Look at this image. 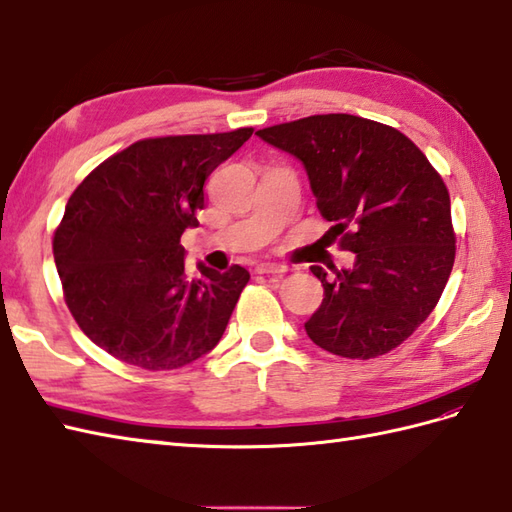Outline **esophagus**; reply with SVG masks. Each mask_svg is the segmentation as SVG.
I'll use <instances>...</instances> for the list:
<instances>
[{"instance_id":"obj_1","label":"esophagus","mask_w":512,"mask_h":512,"mask_svg":"<svg viewBox=\"0 0 512 512\" xmlns=\"http://www.w3.org/2000/svg\"><path fill=\"white\" fill-rule=\"evenodd\" d=\"M255 270H257V275H281V273H286V266L264 262V264H257Z\"/></svg>"}]
</instances>
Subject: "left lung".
<instances>
[{
    "mask_svg": "<svg viewBox=\"0 0 512 512\" xmlns=\"http://www.w3.org/2000/svg\"><path fill=\"white\" fill-rule=\"evenodd\" d=\"M257 136L303 162L339 248L356 253L352 270L310 266L325 290L306 323L312 343L358 361L396 350L438 306L455 262L442 176L396 127L352 114H314Z\"/></svg>",
    "mask_w": 512,
    "mask_h": 512,
    "instance_id": "1",
    "label": "left lung"
}]
</instances>
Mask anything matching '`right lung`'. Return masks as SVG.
<instances>
[{"instance_id": "1", "label": "right lung", "mask_w": 512, "mask_h": 512, "mask_svg": "<svg viewBox=\"0 0 512 512\" xmlns=\"http://www.w3.org/2000/svg\"><path fill=\"white\" fill-rule=\"evenodd\" d=\"M253 136L136 140L90 171L65 204L52 239L65 306L83 334L129 365L162 372L220 343L248 270H184V228L198 226L204 182Z\"/></svg>"}]
</instances>
